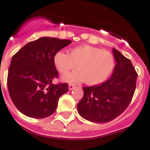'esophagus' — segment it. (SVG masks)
<instances>
[{"label": "esophagus", "mask_w": 150, "mask_h": 150, "mask_svg": "<svg viewBox=\"0 0 150 150\" xmlns=\"http://www.w3.org/2000/svg\"><path fill=\"white\" fill-rule=\"evenodd\" d=\"M74 87H75V86L74 85H73V84H69V86H68L69 90H72Z\"/></svg>", "instance_id": "esophagus-1"}]
</instances>
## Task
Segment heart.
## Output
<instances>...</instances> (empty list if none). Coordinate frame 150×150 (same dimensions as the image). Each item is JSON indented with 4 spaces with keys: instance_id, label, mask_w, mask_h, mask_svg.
<instances>
[{
    "instance_id": "heart-1",
    "label": "heart",
    "mask_w": 150,
    "mask_h": 150,
    "mask_svg": "<svg viewBox=\"0 0 150 150\" xmlns=\"http://www.w3.org/2000/svg\"><path fill=\"white\" fill-rule=\"evenodd\" d=\"M54 63L61 74L77 67L78 70L63 76V80L69 83L85 81L90 86L105 81L115 66L112 53L86 45L72 48L70 54L63 51L57 52L54 56Z\"/></svg>"
}]
</instances>
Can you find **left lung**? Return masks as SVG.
Wrapping results in <instances>:
<instances>
[{
    "label": "left lung",
    "mask_w": 150,
    "mask_h": 150,
    "mask_svg": "<svg viewBox=\"0 0 150 150\" xmlns=\"http://www.w3.org/2000/svg\"><path fill=\"white\" fill-rule=\"evenodd\" d=\"M116 64L112 76L99 85L83 87V97L77 104L82 117L106 123L121 115L129 105L136 89L137 74L132 63L113 48Z\"/></svg>",
    "instance_id": "8db88e82"
}]
</instances>
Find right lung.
Here are the masks:
<instances>
[{
	"mask_svg": "<svg viewBox=\"0 0 150 150\" xmlns=\"http://www.w3.org/2000/svg\"><path fill=\"white\" fill-rule=\"evenodd\" d=\"M70 40L42 37L20 48L12 57L7 76L9 94L19 111L28 117L45 118L55 112L68 84H53L57 77L54 56Z\"/></svg>",
	"mask_w": 150,
	"mask_h": 150,
	"instance_id": "right-lung-1",
	"label": "right lung"
}]
</instances>
